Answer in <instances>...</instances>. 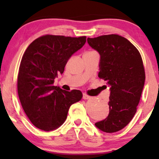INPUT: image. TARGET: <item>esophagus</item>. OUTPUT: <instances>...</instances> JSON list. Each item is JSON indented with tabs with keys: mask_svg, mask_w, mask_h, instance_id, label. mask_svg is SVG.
<instances>
[{
	"mask_svg": "<svg viewBox=\"0 0 159 159\" xmlns=\"http://www.w3.org/2000/svg\"><path fill=\"white\" fill-rule=\"evenodd\" d=\"M83 99H84V100H88V99H90L91 98V97L90 96H89V95H88L87 94H83Z\"/></svg>",
	"mask_w": 159,
	"mask_h": 159,
	"instance_id": "esophagus-1",
	"label": "esophagus"
}]
</instances>
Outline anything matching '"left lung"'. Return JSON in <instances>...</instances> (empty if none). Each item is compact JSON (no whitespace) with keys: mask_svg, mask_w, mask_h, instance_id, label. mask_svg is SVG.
Here are the masks:
<instances>
[{"mask_svg":"<svg viewBox=\"0 0 159 159\" xmlns=\"http://www.w3.org/2000/svg\"><path fill=\"white\" fill-rule=\"evenodd\" d=\"M90 46L100 54L98 77L110 88L109 114L95 124L101 131L111 133L126 127L137 111L145 75L138 50L118 34L88 38Z\"/></svg>","mask_w":159,"mask_h":159,"instance_id":"1","label":"left lung"}]
</instances>
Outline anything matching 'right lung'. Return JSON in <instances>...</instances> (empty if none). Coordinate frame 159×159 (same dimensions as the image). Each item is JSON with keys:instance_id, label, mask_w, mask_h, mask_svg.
<instances>
[{"instance_id": "obj_1", "label": "right lung", "mask_w": 159, "mask_h": 159, "mask_svg": "<svg viewBox=\"0 0 159 159\" xmlns=\"http://www.w3.org/2000/svg\"><path fill=\"white\" fill-rule=\"evenodd\" d=\"M85 43V36L47 34L34 40L24 53L17 78L19 98L26 115L40 129H58L66 119L69 107L81 100L80 90L69 92L53 83Z\"/></svg>"}]
</instances>
